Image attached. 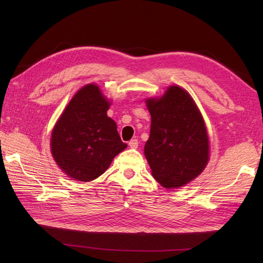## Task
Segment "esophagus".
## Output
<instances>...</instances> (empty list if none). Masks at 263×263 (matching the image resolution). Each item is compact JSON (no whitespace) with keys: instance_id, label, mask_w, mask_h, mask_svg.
<instances>
[{"instance_id":"1","label":"esophagus","mask_w":263,"mask_h":263,"mask_svg":"<svg viewBox=\"0 0 263 263\" xmlns=\"http://www.w3.org/2000/svg\"><path fill=\"white\" fill-rule=\"evenodd\" d=\"M128 146L133 149H136L138 148V140L137 139H132L129 142H128Z\"/></svg>"}]
</instances>
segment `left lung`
I'll list each match as a JSON object with an SVG mask.
<instances>
[{
	"label": "left lung",
	"instance_id": "8db88e82",
	"mask_svg": "<svg viewBox=\"0 0 263 263\" xmlns=\"http://www.w3.org/2000/svg\"><path fill=\"white\" fill-rule=\"evenodd\" d=\"M151 115L145 156L153 177L165 189L187 184L209 162L210 146L204 119L191 95L172 85L160 99H148Z\"/></svg>",
	"mask_w": 263,
	"mask_h": 263
}]
</instances>
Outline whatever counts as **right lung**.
Instances as JSON below:
<instances>
[{"label":"right lung","mask_w":263,"mask_h":263,"mask_svg":"<svg viewBox=\"0 0 263 263\" xmlns=\"http://www.w3.org/2000/svg\"><path fill=\"white\" fill-rule=\"evenodd\" d=\"M109 102L97 84L79 90L51 133V154L69 178L89 182L99 178L127 147L116 123L107 116Z\"/></svg>","instance_id":"1"}]
</instances>
